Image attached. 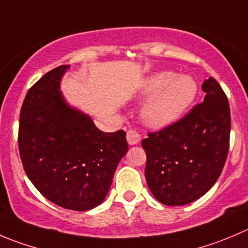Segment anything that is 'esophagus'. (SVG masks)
Segmentation results:
<instances>
[{"label": "esophagus", "mask_w": 248, "mask_h": 248, "mask_svg": "<svg viewBox=\"0 0 248 248\" xmlns=\"http://www.w3.org/2000/svg\"><path fill=\"white\" fill-rule=\"evenodd\" d=\"M127 141H128L129 145H136L140 141V136L138 134V132H136L134 129H129L127 132Z\"/></svg>", "instance_id": "1"}]
</instances>
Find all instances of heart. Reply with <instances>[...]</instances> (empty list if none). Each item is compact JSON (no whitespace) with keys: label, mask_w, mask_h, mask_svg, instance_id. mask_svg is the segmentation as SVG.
Returning a JSON list of instances; mask_svg holds the SVG:
<instances>
[{"label":"heart","mask_w":248,"mask_h":248,"mask_svg":"<svg viewBox=\"0 0 248 248\" xmlns=\"http://www.w3.org/2000/svg\"><path fill=\"white\" fill-rule=\"evenodd\" d=\"M139 95L149 98L140 110L141 121L150 128H165L190 108L198 95V83L191 76L158 71L143 81Z\"/></svg>","instance_id":"b5f03b06"}]
</instances>
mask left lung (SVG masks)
I'll return each mask as SVG.
<instances>
[{"label": "left lung", "instance_id": "8db88e82", "mask_svg": "<svg viewBox=\"0 0 248 248\" xmlns=\"http://www.w3.org/2000/svg\"><path fill=\"white\" fill-rule=\"evenodd\" d=\"M202 91L201 104L141 141L146 183L163 205L183 206L200 199L224 167L232 127L229 103L213 78L205 80Z\"/></svg>", "mask_w": 248, "mask_h": 248}]
</instances>
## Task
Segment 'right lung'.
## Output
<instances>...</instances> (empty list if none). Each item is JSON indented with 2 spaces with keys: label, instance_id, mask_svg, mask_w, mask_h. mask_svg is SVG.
<instances>
[{
  "label": "right lung",
  "instance_id": "1",
  "mask_svg": "<svg viewBox=\"0 0 248 248\" xmlns=\"http://www.w3.org/2000/svg\"><path fill=\"white\" fill-rule=\"evenodd\" d=\"M70 65L43 75L26 93L19 120V153L26 175L60 207L88 211L104 201L128 151L126 132L105 133L60 92Z\"/></svg>",
  "mask_w": 248,
  "mask_h": 248
}]
</instances>
